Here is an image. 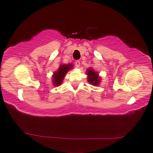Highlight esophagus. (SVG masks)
<instances>
[{
  "label": "esophagus",
  "mask_w": 153,
  "mask_h": 153,
  "mask_svg": "<svg viewBox=\"0 0 153 153\" xmlns=\"http://www.w3.org/2000/svg\"><path fill=\"white\" fill-rule=\"evenodd\" d=\"M75 65H76V68H79V67H80V61H79V60H76V61L75 62Z\"/></svg>",
  "instance_id": "1"
}]
</instances>
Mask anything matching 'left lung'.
Here are the masks:
<instances>
[{
	"mask_svg": "<svg viewBox=\"0 0 153 153\" xmlns=\"http://www.w3.org/2000/svg\"><path fill=\"white\" fill-rule=\"evenodd\" d=\"M86 74L88 75V81L90 84L94 86H98L101 82V76H99V73L96 72L92 68H89L86 70Z\"/></svg>",
	"mask_w": 153,
	"mask_h": 153,
	"instance_id": "obj_1",
	"label": "left lung"
}]
</instances>
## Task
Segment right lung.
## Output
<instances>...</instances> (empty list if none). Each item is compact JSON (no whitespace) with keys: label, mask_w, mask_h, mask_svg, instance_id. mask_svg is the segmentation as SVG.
<instances>
[{"label":"right lung","mask_w":153,"mask_h":153,"mask_svg":"<svg viewBox=\"0 0 153 153\" xmlns=\"http://www.w3.org/2000/svg\"><path fill=\"white\" fill-rule=\"evenodd\" d=\"M72 64H61L58 68V70L56 72H53V76H52V83H53V85L55 86H59L61 85L62 81L68 71L72 70L73 68Z\"/></svg>","instance_id":"right-lung-1"}]
</instances>
